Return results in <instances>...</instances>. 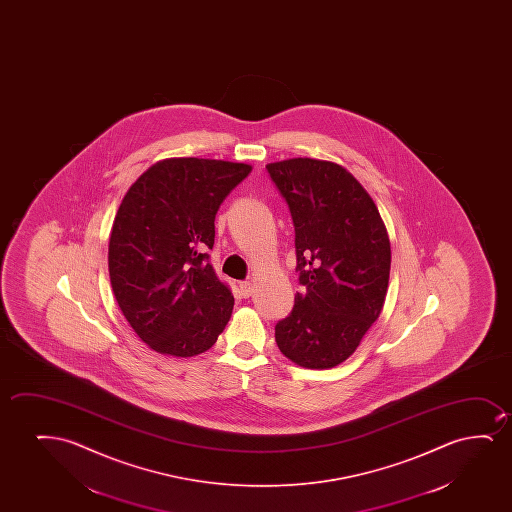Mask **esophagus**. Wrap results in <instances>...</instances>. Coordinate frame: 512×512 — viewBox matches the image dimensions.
Segmentation results:
<instances>
[{"mask_svg":"<svg viewBox=\"0 0 512 512\" xmlns=\"http://www.w3.org/2000/svg\"><path fill=\"white\" fill-rule=\"evenodd\" d=\"M239 292H241V295H243V297H250V295L253 294V285H252V281H241V283H239Z\"/></svg>","mask_w":512,"mask_h":512,"instance_id":"obj_1","label":"esophagus"}]
</instances>
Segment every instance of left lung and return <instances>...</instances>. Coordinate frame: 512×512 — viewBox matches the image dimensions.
<instances>
[{
    "label": "left lung",
    "mask_w": 512,
    "mask_h": 512,
    "mask_svg": "<svg viewBox=\"0 0 512 512\" xmlns=\"http://www.w3.org/2000/svg\"><path fill=\"white\" fill-rule=\"evenodd\" d=\"M295 231L301 292L276 323L285 357L306 369L344 362L378 320L390 278V239L367 190L343 166L308 157L267 164Z\"/></svg>",
    "instance_id": "8db88e82"
}]
</instances>
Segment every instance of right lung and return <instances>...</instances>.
I'll return each instance as SVG.
<instances>
[{"mask_svg":"<svg viewBox=\"0 0 512 512\" xmlns=\"http://www.w3.org/2000/svg\"><path fill=\"white\" fill-rule=\"evenodd\" d=\"M252 166L180 157L148 168L113 220L108 271L127 322L152 350L194 357L210 350L231 318L234 297L208 250L215 215Z\"/></svg>","mask_w":512,"mask_h":512,"instance_id":"add662e5","label":"right lung"}]
</instances>
